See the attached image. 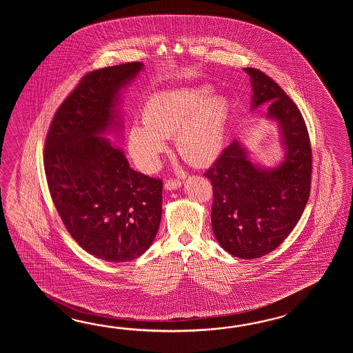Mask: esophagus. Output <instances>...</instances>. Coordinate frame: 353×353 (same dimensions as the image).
<instances>
[{"mask_svg": "<svg viewBox=\"0 0 353 353\" xmlns=\"http://www.w3.org/2000/svg\"><path fill=\"white\" fill-rule=\"evenodd\" d=\"M181 181L176 179H169L165 181V189L166 190H175L178 188L181 187Z\"/></svg>", "mask_w": 353, "mask_h": 353, "instance_id": "1", "label": "esophagus"}]
</instances>
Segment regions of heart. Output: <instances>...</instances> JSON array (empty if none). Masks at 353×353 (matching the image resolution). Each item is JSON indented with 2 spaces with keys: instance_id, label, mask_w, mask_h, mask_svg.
Wrapping results in <instances>:
<instances>
[{
  "instance_id": "1",
  "label": "heart",
  "mask_w": 353,
  "mask_h": 353,
  "mask_svg": "<svg viewBox=\"0 0 353 353\" xmlns=\"http://www.w3.org/2000/svg\"><path fill=\"white\" fill-rule=\"evenodd\" d=\"M210 87L165 90L143 105V126L128 132V151L139 168L155 172L166 150L164 139L174 137L179 157L194 166H208L221 155L231 105L223 94H209Z\"/></svg>"
}]
</instances>
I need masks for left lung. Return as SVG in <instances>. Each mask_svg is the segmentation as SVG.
I'll list each match as a JSON object with an SVG mask.
<instances>
[{"mask_svg": "<svg viewBox=\"0 0 353 353\" xmlns=\"http://www.w3.org/2000/svg\"><path fill=\"white\" fill-rule=\"evenodd\" d=\"M243 70L251 79V111L268 105L284 158L275 168L259 165L234 140L204 176L213 187L210 219L218 243L250 260L274 251L298 223L310 193L312 149L299 108L278 83L256 68Z\"/></svg>", "mask_w": 353, "mask_h": 353, "instance_id": "left-lung-1", "label": "left lung"}]
</instances>
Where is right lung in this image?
<instances>
[{
  "label": "right lung",
  "instance_id": "add662e5",
  "mask_svg": "<svg viewBox=\"0 0 353 353\" xmlns=\"http://www.w3.org/2000/svg\"><path fill=\"white\" fill-rule=\"evenodd\" d=\"M143 69L134 61L84 75L46 137V180L63 223L83 250L110 263L146 252L161 221L163 181L131 169L103 137L122 130L121 90Z\"/></svg>",
  "mask_w": 353,
  "mask_h": 353
}]
</instances>
